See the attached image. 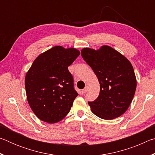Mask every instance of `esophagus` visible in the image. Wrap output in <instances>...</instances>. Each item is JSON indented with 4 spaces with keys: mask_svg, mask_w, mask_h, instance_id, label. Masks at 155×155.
<instances>
[{
    "mask_svg": "<svg viewBox=\"0 0 155 155\" xmlns=\"http://www.w3.org/2000/svg\"><path fill=\"white\" fill-rule=\"evenodd\" d=\"M87 90H88V87H87V86H86V87L82 90V93L83 94H85L87 91Z\"/></svg>",
    "mask_w": 155,
    "mask_h": 155,
    "instance_id": "obj_1",
    "label": "esophagus"
}]
</instances>
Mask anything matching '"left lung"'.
I'll use <instances>...</instances> for the list:
<instances>
[{"mask_svg": "<svg viewBox=\"0 0 155 155\" xmlns=\"http://www.w3.org/2000/svg\"><path fill=\"white\" fill-rule=\"evenodd\" d=\"M81 52L100 83L98 97L88 102L91 111L104 120L120 117L129 107L137 87L132 64L109 46H103L98 50L84 48Z\"/></svg>", "mask_w": 155, "mask_h": 155, "instance_id": "8db88e82", "label": "left lung"}]
</instances>
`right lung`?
Segmentation results:
<instances>
[{
	"mask_svg": "<svg viewBox=\"0 0 155 155\" xmlns=\"http://www.w3.org/2000/svg\"><path fill=\"white\" fill-rule=\"evenodd\" d=\"M79 54L74 48L54 46L37 57L27 72V101L40 120L53 124L70 112L78 94L68 66Z\"/></svg>",
	"mask_w": 155,
	"mask_h": 155,
	"instance_id": "add662e5",
	"label": "right lung"
}]
</instances>
